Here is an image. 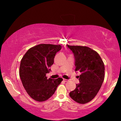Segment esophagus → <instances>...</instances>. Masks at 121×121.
<instances>
[{"label": "esophagus", "instance_id": "34e87169", "mask_svg": "<svg viewBox=\"0 0 121 121\" xmlns=\"http://www.w3.org/2000/svg\"><path fill=\"white\" fill-rule=\"evenodd\" d=\"M63 81L64 82H67L68 80H67V79H63Z\"/></svg>", "mask_w": 121, "mask_h": 121}]
</instances>
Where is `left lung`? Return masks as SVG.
<instances>
[{"mask_svg": "<svg viewBox=\"0 0 121 121\" xmlns=\"http://www.w3.org/2000/svg\"><path fill=\"white\" fill-rule=\"evenodd\" d=\"M67 47L72 51L75 59V71L79 84L69 93L74 101L84 104L90 102L97 95L104 80L105 65L99 54L90 48L80 46Z\"/></svg>", "mask_w": 121, "mask_h": 121, "instance_id": "left-lung-1", "label": "left lung"}]
</instances>
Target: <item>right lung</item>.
Listing matches in <instances>:
<instances>
[{
	"mask_svg": "<svg viewBox=\"0 0 121 121\" xmlns=\"http://www.w3.org/2000/svg\"><path fill=\"white\" fill-rule=\"evenodd\" d=\"M62 48L59 44H40L29 49L21 59L19 75L25 89L31 98L42 102L55 92L63 79H47L57 53Z\"/></svg>",
	"mask_w": 121,
	"mask_h": 121,
	"instance_id": "add662e5",
	"label": "right lung"
}]
</instances>
